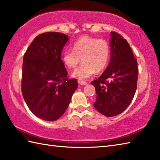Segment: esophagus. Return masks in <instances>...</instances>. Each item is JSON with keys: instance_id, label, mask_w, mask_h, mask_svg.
Segmentation results:
<instances>
[{"instance_id": "obj_1", "label": "esophagus", "mask_w": 160, "mask_h": 160, "mask_svg": "<svg viewBox=\"0 0 160 160\" xmlns=\"http://www.w3.org/2000/svg\"><path fill=\"white\" fill-rule=\"evenodd\" d=\"M78 83H79L80 85H86L87 84V82H85V81H82V80H79L78 81Z\"/></svg>"}]
</instances>
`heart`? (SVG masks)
Wrapping results in <instances>:
<instances>
[{"mask_svg":"<svg viewBox=\"0 0 160 160\" xmlns=\"http://www.w3.org/2000/svg\"><path fill=\"white\" fill-rule=\"evenodd\" d=\"M110 56L109 44L104 39L83 36L73 45V50L66 49L62 55V62L69 69H76L81 62L83 64L73 71L72 76L86 80L95 72H101L107 67Z\"/></svg>","mask_w":160,"mask_h":160,"instance_id":"obj_1","label":"heart"}]
</instances>
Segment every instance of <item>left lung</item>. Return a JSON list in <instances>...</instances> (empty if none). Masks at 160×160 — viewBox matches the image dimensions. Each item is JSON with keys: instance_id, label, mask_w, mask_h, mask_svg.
<instances>
[{"instance_id": "left-lung-1", "label": "left lung", "mask_w": 160, "mask_h": 160, "mask_svg": "<svg viewBox=\"0 0 160 160\" xmlns=\"http://www.w3.org/2000/svg\"><path fill=\"white\" fill-rule=\"evenodd\" d=\"M111 60L106 70L91 82L96 88V109L107 117L122 113L131 104L137 89L138 69L129 44L119 33L111 32Z\"/></svg>"}]
</instances>
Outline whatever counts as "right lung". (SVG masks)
Wrapping results in <instances>:
<instances>
[{
	"label": "right lung",
	"mask_w": 160,
	"mask_h": 160,
	"mask_svg": "<svg viewBox=\"0 0 160 160\" xmlns=\"http://www.w3.org/2000/svg\"><path fill=\"white\" fill-rule=\"evenodd\" d=\"M68 36L47 32L36 36L23 57L22 93L29 110L42 120L55 121L64 114L78 88L69 80L61 60Z\"/></svg>",
	"instance_id": "add662e5"
}]
</instances>
